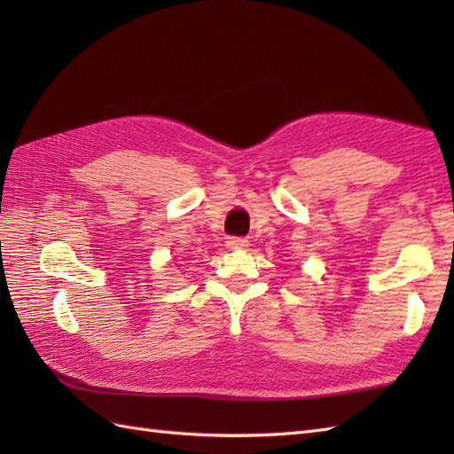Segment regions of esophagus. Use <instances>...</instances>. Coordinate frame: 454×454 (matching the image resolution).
<instances>
[{
    "mask_svg": "<svg viewBox=\"0 0 454 454\" xmlns=\"http://www.w3.org/2000/svg\"><path fill=\"white\" fill-rule=\"evenodd\" d=\"M226 246L231 247V249H246L249 246V241L243 239V238H228Z\"/></svg>",
    "mask_w": 454,
    "mask_h": 454,
    "instance_id": "obj_1",
    "label": "esophagus"
}]
</instances>
